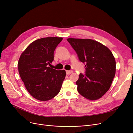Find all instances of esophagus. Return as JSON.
Instances as JSON below:
<instances>
[{
  "mask_svg": "<svg viewBox=\"0 0 133 133\" xmlns=\"http://www.w3.org/2000/svg\"><path fill=\"white\" fill-rule=\"evenodd\" d=\"M73 72V71H66V74H70Z\"/></svg>",
  "mask_w": 133,
  "mask_h": 133,
  "instance_id": "1",
  "label": "esophagus"
}]
</instances>
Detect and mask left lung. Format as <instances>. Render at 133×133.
<instances>
[{"label":"left lung","instance_id":"obj_1","mask_svg":"<svg viewBox=\"0 0 133 133\" xmlns=\"http://www.w3.org/2000/svg\"><path fill=\"white\" fill-rule=\"evenodd\" d=\"M68 43L85 64V74L80 73L76 83L78 92L95 100L109 90L115 75L116 62L106 46L92 39L68 38Z\"/></svg>","mask_w":133,"mask_h":133}]
</instances>
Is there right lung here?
<instances>
[{
    "mask_svg": "<svg viewBox=\"0 0 133 133\" xmlns=\"http://www.w3.org/2000/svg\"><path fill=\"white\" fill-rule=\"evenodd\" d=\"M62 38L47 37L35 40L21 54L18 71L27 91L35 99L47 101L60 92L65 70L49 67L54 60V52Z\"/></svg>",
    "mask_w": 133,
    "mask_h": 133,
    "instance_id": "1",
    "label": "right lung"
}]
</instances>
